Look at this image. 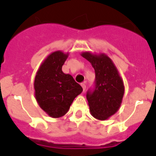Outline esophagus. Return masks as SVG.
I'll return each mask as SVG.
<instances>
[{
	"label": "esophagus",
	"mask_w": 156,
	"mask_h": 156,
	"mask_svg": "<svg viewBox=\"0 0 156 156\" xmlns=\"http://www.w3.org/2000/svg\"><path fill=\"white\" fill-rule=\"evenodd\" d=\"M81 86H82L83 91H85V90H86V84H85V83H81Z\"/></svg>",
	"instance_id": "34e87169"
}]
</instances>
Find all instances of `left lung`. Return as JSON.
<instances>
[{
	"mask_svg": "<svg viewBox=\"0 0 156 156\" xmlns=\"http://www.w3.org/2000/svg\"><path fill=\"white\" fill-rule=\"evenodd\" d=\"M82 56L91 63L95 73L94 84L87 92L90 112L96 119L105 120L119 109L124 85L108 56L94 55L88 52L83 53Z\"/></svg>",
	"mask_w": 156,
	"mask_h": 156,
	"instance_id": "left-lung-1",
	"label": "left lung"
}]
</instances>
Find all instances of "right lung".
Here are the masks:
<instances>
[{
    "mask_svg": "<svg viewBox=\"0 0 156 156\" xmlns=\"http://www.w3.org/2000/svg\"><path fill=\"white\" fill-rule=\"evenodd\" d=\"M68 54L55 51L41 66L34 80L35 96L40 107L48 115L58 118L68 112L74 98L83 91L71 75L62 70Z\"/></svg>",
    "mask_w": 156,
    "mask_h": 156,
    "instance_id": "1",
    "label": "right lung"
}]
</instances>
